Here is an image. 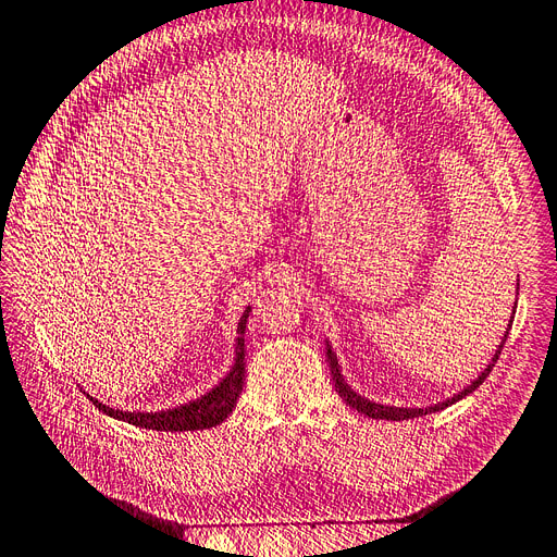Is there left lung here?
Listing matches in <instances>:
<instances>
[{"label":"left lung","mask_w":557,"mask_h":557,"mask_svg":"<svg viewBox=\"0 0 557 557\" xmlns=\"http://www.w3.org/2000/svg\"><path fill=\"white\" fill-rule=\"evenodd\" d=\"M516 313V311H513ZM511 323H513V315H511ZM509 330H511V325L507 327V334H504V339H502V344H499V348H497V352H495V358H493V362L487 364L483 372H481V376L476 379V381H471V385H467L462 393H458V395H453V397H448L446 401H440V404H434V407H425V409H404V407H385V404H376V401H369V399H364V397H360L356 391H352V387L344 381V376H342V369H339V362H336V356H334V350H332V346L327 344V362H330V372H332V383H334V387H336V393H339V397L348 404V407H352L356 411H360V413H364V416H369V418H376V420H409V418H418V416H425V413H434V411H442V409H446V407H450V404H455L458 399H462V397H467L469 393H474L476 387L487 379V374L493 372V367H495V362H497V358H499V352H502V348H504V344H507V336H509Z\"/></svg>","instance_id":"obj_1"}]
</instances>
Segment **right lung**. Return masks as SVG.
<instances>
[{
    "instance_id": "1",
    "label": "right lung",
    "mask_w": 557,
    "mask_h": 557,
    "mask_svg": "<svg viewBox=\"0 0 557 557\" xmlns=\"http://www.w3.org/2000/svg\"><path fill=\"white\" fill-rule=\"evenodd\" d=\"M250 307L244 311L239 327H237V358H234V364L230 369V374L218 383L213 391H209L205 397H199L195 401L183 404V407L170 409V411H158V413H134V411H121V409H111L107 404L97 401L90 397V401L99 411H104L111 418L125 420V423H132L137 428L146 430H158V432H185V430H207L221 425L223 420L232 413V409L237 407V399L244 391V374H246V350H244V334H246V320H248Z\"/></svg>"
}]
</instances>
